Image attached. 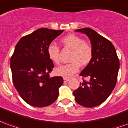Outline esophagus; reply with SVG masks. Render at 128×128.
Instances as JSON below:
<instances>
[{"label":"esophagus","mask_w":128,"mask_h":128,"mask_svg":"<svg viewBox=\"0 0 128 128\" xmlns=\"http://www.w3.org/2000/svg\"><path fill=\"white\" fill-rule=\"evenodd\" d=\"M69 80V78H64V82H66Z\"/></svg>","instance_id":"obj_1"}]
</instances>
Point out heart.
Here are the masks:
<instances>
[{
	"label": "heart",
	"instance_id": "obj_1",
	"mask_svg": "<svg viewBox=\"0 0 128 128\" xmlns=\"http://www.w3.org/2000/svg\"><path fill=\"white\" fill-rule=\"evenodd\" d=\"M62 43L65 47L72 50L69 64L62 65L55 68V73L60 76L69 78L78 71L80 66H86L91 62L92 48L91 46L84 42L82 38L74 34L67 35L62 39ZM47 52L50 60L55 64H60V49L58 46L50 44L47 49Z\"/></svg>",
	"mask_w": 128,
	"mask_h": 128
}]
</instances>
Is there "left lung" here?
Masks as SVG:
<instances>
[{"instance_id": "left-lung-1", "label": "left lung", "mask_w": 128, "mask_h": 128, "mask_svg": "<svg viewBox=\"0 0 128 128\" xmlns=\"http://www.w3.org/2000/svg\"><path fill=\"white\" fill-rule=\"evenodd\" d=\"M76 31L89 37L93 55L91 62L80 74L89 77V81L83 80L73 96L80 105L94 108L105 101L114 89L120 63L114 46L108 39L89 28Z\"/></svg>"}]
</instances>
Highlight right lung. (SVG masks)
Returning <instances> with one entry per match:
<instances>
[{"label": "right lung", "instance_id": "obj_1", "mask_svg": "<svg viewBox=\"0 0 128 128\" xmlns=\"http://www.w3.org/2000/svg\"><path fill=\"white\" fill-rule=\"evenodd\" d=\"M63 31L40 28L23 36L16 45L10 60L13 83L22 99L32 106L46 107L58 98L64 80L49 76L54 64L47 49Z\"/></svg>", "mask_w": 128, "mask_h": 128}]
</instances>
